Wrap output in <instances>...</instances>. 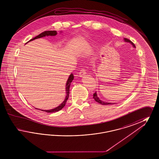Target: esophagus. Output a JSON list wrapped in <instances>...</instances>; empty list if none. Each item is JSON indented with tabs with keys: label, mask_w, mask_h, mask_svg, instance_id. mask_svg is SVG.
I'll return each mask as SVG.
<instances>
[{
	"label": "esophagus",
	"mask_w": 159,
	"mask_h": 159,
	"mask_svg": "<svg viewBox=\"0 0 159 159\" xmlns=\"http://www.w3.org/2000/svg\"><path fill=\"white\" fill-rule=\"evenodd\" d=\"M86 75V70L84 69H82L80 70V71L79 73V76L80 77H82L83 76H84Z\"/></svg>",
	"instance_id": "1"
}]
</instances>
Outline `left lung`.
I'll use <instances>...</instances> for the list:
<instances>
[{"label":"left lung","instance_id":"1","mask_svg":"<svg viewBox=\"0 0 159 159\" xmlns=\"http://www.w3.org/2000/svg\"><path fill=\"white\" fill-rule=\"evenodd\" d=\"M124 39V41L125 42H128V43H130L132 46L134 47V48H136L135 47V45H134V43H133L130 40H129L128 39H126V38H124L123 39ZM93 99H95V101H96L97 102H98L99 104H102V105H110V104H116V103H113V102H106V101H102V100H101L98 97V95H97V92H95V93H93Z\"/></svg>","mask_w":159,"mask_h":159}]
</instances>
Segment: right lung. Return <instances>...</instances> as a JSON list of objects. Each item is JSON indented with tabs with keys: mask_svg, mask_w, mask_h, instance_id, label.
Segmentation results:
<instances>
[{
	"mask_svg": "<svg viewBox=\"0 0 159 159\" xmlns=\"http://www.w3.org/2000/svg\"><path fill=\"white\" fill-rule=\"evenodd\" d=\"M61 33H62V31L60 32ZM57 34V33L56 31H44L43 33H42L41 34H39L38 36H37L36 37L30 40L29 42H27L25 44H27V43L30 42L31 41L33 40H35V39H39V38H44L46 36H56ZM74 79V76L73 74H71L69 77H68V79H67V83L66 84V97L64 100L62 102H61V104H60L59 106L54 108L52 109H51V110H40L41 111H45L47 113H54V112H57L58 111L61 110L64 106L66 105V103L68 99V97H69V91H70V84L72 82V81ZM39 110V109H38Z\"/></svg>",
	"mask_w": 159,
	"mask_h": 159,
	"instance_id": "add662e5",
	"label": "right lung"
}]
</instances>
